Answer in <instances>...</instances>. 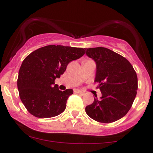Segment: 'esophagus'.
Wrapping results in <instances>:
<instances>
[{
  "label": "esophagus",
  "instance_id": "34e87169",
  "mask_svg": "<svg viewBox=\"0 0 153 153\" xmlns=\"http://www.w3.org/2000/svg\"><path fill=\"white\" fill-rule=\"evenodd\" d=\"M74 93L75 94H80V93H82L80 90H78V89H74Z\"/></svg>",
  "mask_w": 153,
  "mask_h": 153
}]
</instances>
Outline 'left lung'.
Returning a JSON list of instances; mask_svg holds the SVG:
<instances>
[{"instance_id": "obj_1", "label": "left lung", "mask_w": 153, "mask_h": 153, "mask_svg": "<svg viewBox=\"0 0 153 153\" xmlns=\"http://www.w3.org/2000/svg\"><path fill=\"white\" fill-rule=\"evenodd\" d=\"M85 54L96 62L94 82L99 83L102 95L100 100L94 98L85 112L99 122H116L127 114L136 97V72L127 59L109 49L86 48Z\"/></svg>"}]
</instances>
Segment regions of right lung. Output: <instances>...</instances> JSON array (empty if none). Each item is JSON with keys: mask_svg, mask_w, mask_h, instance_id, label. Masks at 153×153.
Returning <instances> with one entry per match:
<instances>
[{"mask_svg": "<svg viewBox=\"0 0 153 153\" xmlns=\"http://www.w3.org/2000/svg\"><path fill=\"white\" fill-rule=\"evenodd\" d=\"M85 50L62 45H48L34 51L23 61L17 86L28 111L38 118L60 114L66 108L73 89L59 90L54 80L66 71L71 61L81 57Z\"/></svg>", "mask_w": 153, "mask_h": 153, "instance_id": "add662e5", "label": "right lung"}]
</instances>
